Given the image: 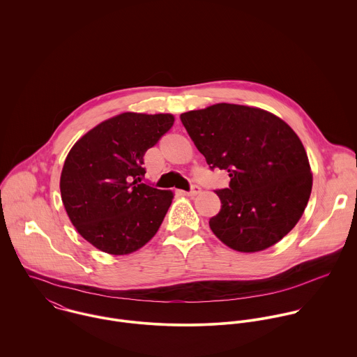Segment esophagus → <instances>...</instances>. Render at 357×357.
Returning a JSON list of instances; mask_svg holds the SVG:
<instances>
[{
  "label": "esophagus",
  "mask_w": 357,
  "mask_h": 357,
  "mask_svg": "<svg viewBox=\"0 0 357 357\" xmlns=\"http://www.w3.org/2000/svg\"><path fill=\"white\" fill-rule=\"evenodd\" d=\"M198 194H201V187H198V185H192L191 191H190V192H187V195H188V197H197Z\"/></svg>",
  "instance_id": "34e87169"
}]
</instances>
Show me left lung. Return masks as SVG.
<instances>
[{
  "label": "left lung",
  "instance_id": "obj_1",
  "mask_svg": "<svg viewBox=\"0 0 357 357\" xmlns=\"http://www.w3.org/2000/svg\"><path fill=\"white\" fill-rule=\"evenodd\" d=\"M207 165L229 173L215 191L221 210L208 221L213 234L241 253L265 250L301 218L312 191V172L297 133L275 114L218 102L180 115Z\"/></svg>",
  "mask_w": 357,
  "mask_h": 357
}]
</instances>
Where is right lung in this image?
Wrapping results in <instances>:
<instances>
[{
	"instance_id": "right-lung-1",
	"label": "right lung",
	"mask_w": 357,
	"mask_h": 357,
	"mask_svg": "<svg viewBox=\"0 0 357 357\" xmlns=\"http://www.w3.org/2000/svg\"><path fill=\"white\" fill-rule=\"evenodd\" d=\"M172 114L122 112L85 133L67 155L60 194L78 234L104 253L130 255L158 232L174 194L142 183L144 153Z\"/></svg>"
}]
</instances>
